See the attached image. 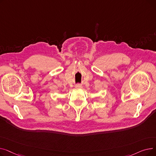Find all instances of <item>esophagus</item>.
I'll list each match as a JSON object with an SVG mask.
<instances>
[{
    "label": "esophagus",
    "mask_w": 156,
    "mask_h": 156,
    "mask_svg": "<svg viewBox=\"0 0 156 156\" xmlns=\"http://www.w3.org/2000/svg\"><path fill=\"white\" fill-rule=\"evenodd\" d=\"M75 87H76V88H82V86H81V85H76Z\"/></svg>",
    "instance_id": "34e87169"
}]
</instances>
